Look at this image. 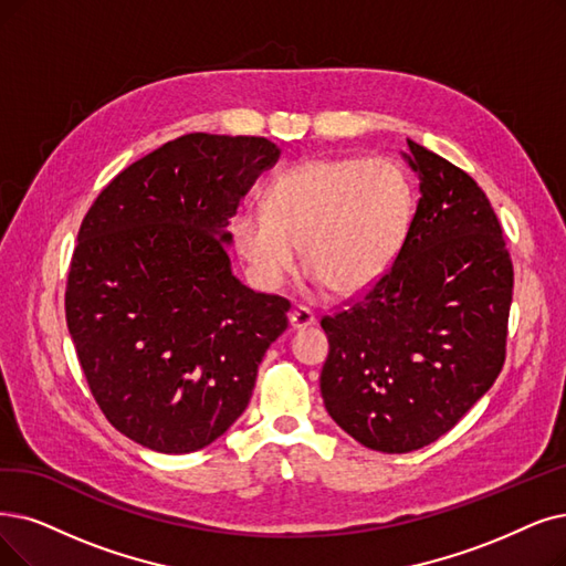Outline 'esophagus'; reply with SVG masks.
<instances>
[{
	"mask_svg": "<svg viewBox=\"0 0 566 566\" xmlns=\"http://www.w3.org/2000/svg\"><path fill=\"white\" fill-rule=\"evenodd\" d=\"M290 325L295 329H306V327L315 325V313L308 306H297L290 313Z\"/></svg>",
	"mask_w": 566,
	"mask_h": 566,
	"instance_id": "34e87169",
	"label": "esophagus"
}]
</instances>
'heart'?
Wrapping results in <instances>:
<instances>
[{
    "mask_svg": "<svg viewBox=\"0 0 566 566\" xmlns=\"http://www.w3.org/2000/svg\"><path fill=\"white\" fill-rule=\"evenodd\" d=\"M413 195L388 160H311L271 178L264 209L232 220L241 255L264 283H279L297 264L334 295L374 285L395 262L411 218Z\"/></svg>",
    "mask_w": 566,
    "mask_h": 566,
    "instance_id": "b5f03b06",
    "label": "heart"
}]
</instances>
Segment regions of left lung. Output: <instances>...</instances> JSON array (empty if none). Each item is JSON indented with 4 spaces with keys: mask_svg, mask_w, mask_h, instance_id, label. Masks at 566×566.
Here are the masks:
<instances>
[{
    "mask_svg": "<svg viewBox=\"0 0 566 566\" xmlns=\"http://www.w3.org/2000/svg\"><path fill=\"white\" fill-rule=\"evenodd\" d=\"M409 144L420 199L390 269L323 315L325 409L355 441L411 453L453 429L506 359L513 262L467 171Z\"/></svg>",
    "mask_w": 566,
    "mask_h": 566,
    "instance_id": "1",
    "label": "left lung"
}]
</instances>
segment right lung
Wrapping results in <instances>:
<instances>
[{"label":"right lung","mask_w":566,"mask_h":566,"mask_svg":"<svg viewBox=\"0 0 566 566\" xmlns=\"http://www.w3.org/2000/svg\"><path fill=\"white\" fill-rule=\"evenodd\" d=\"M264 137L184 134L123 169L87 209L66 327L106 420L157 453H195L245 411L290 302L230 271L228 220L276 163Z\"/></svg>","instance_id":"right-lung-1"}]
</instances>
